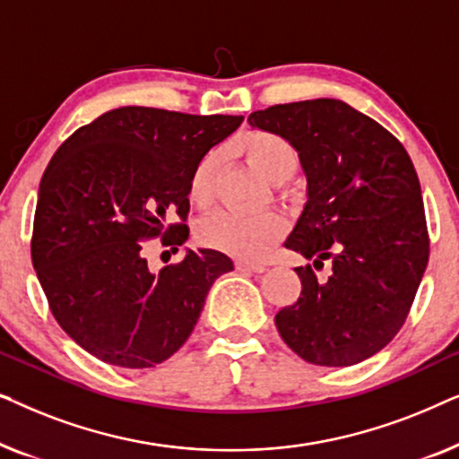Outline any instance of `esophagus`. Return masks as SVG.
<instances>
[{
    "mask_svg": "<svg viewBox=\"0 0 459 459\" xmlns=\"http://www.w3.org/2000/svg\"><path fill=\"white\" fill-rule=\"evenodd\" d=\"M236 269L238 272H253V273H263L265 272V265H261V263H248V261H238L236 263Z\"/></svg>",
    "mask_w": 459,
    "mask_h": 459,
    "instance_id": "1",
    "label": "esophagus"
}]
</instances>
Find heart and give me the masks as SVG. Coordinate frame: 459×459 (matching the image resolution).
<instances>
[{
  "mask_svg": "<svg viewBox=\"0 0 459 459\" xmlns=\"http://www.w3.org/2000/svg\"><path fill=\"white\" fill-rule=\"evenodd\" d=\"M236 150L265 178L269 184L281 186L297 171L299 154L284 137L272 131H247L238 137ZM219 175V154L203 156L190 178V200L196 206H209L215 196ZM284 234V219L278 212H240L219 211L206 217L198 228V236L206 247L223 250L240 259H261L269 255Z\"/></svg>",
  "mask_w": 459,
  "mask_h": 459,
  "instance_id": "heart-1",
  "label": "heart"
}]
</instances>
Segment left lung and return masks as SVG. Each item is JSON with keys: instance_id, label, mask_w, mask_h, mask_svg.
<instances>
[{"instance_id": "8db88e82", "label": "left lung", "mask_w": 459, "mask_h": 459, "mask_svg": "<svg viewBox=\"0 0 459 459\" xmlns=\"http://www.w3.org/2000/svg\"><path fill=\"white\" fill-rule=\"evenodd\" d=\"M299 152L307 203L284 242L328 280L297 267L300 297L275 328L313 366H355L393 341L429 263V231L413 162L393 134L342 100L269 106L248 117Z\"/></svg>"}]
</instances>
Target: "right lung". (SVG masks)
I'll return each instance as SVG.
<instances>
[{"label":"right lung","instance_id":"add662e5","mask_svg":"<svg viewBox=\"0 0 459 459\" xmlns=\"http://www.w3.org/2000/svg\"><path fill=\"white\" fill-rule=\"evenodd\" d=\"M244 117L184 115L123 106L83 125L43 173L30 256L60 328L110 366L143 369L169 359L192 334L228 255L186 250L184 261L148 269L143 240L178 250L190 211L194 169Z\"/></svg>","mask_w":459,"mask_h":459}]
</instances>
